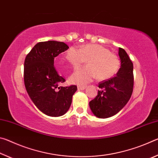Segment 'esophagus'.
<instances>
[{"label":"esophagus","instance_id":"esophagus-1","mask_svg":"<svg viewBox=\"0 0 158 158\" xmlns=\"http://www.w3.org/2000/svg\"><path fill=\"white\" fill-rule=\"evenodd\" d=\"M86 88V85H78L79 90H84Z\"/></svg>","mask_w":158,"mask_h":158}]
</instances>
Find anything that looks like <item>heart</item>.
I'll return each instance as SVG.
<instances>
[{
  "label": "heart",
  "mask_w": 158,
  "mask_h": 158,
  "mask_svg": "<svg viewBox=\"0 0 158 158\" xmlns=\"http://www.w3.org/2000/svg\"><path fill=\"white\" fill-rule=\"evenodd\" d=\"M65 58L77 69L86 62L89 65L80 68L69 77L72 84H85L97 78L100 81L109 79L118 73L121 60L118 56L111 52L108 48L100 44H85L81 49L72 47L67 51ZM58 64L64 69L63 61L59 59Z\"/></svg>",
  "instance_id": "obj_1"
}]
</instances>
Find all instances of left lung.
Returning <instances> with one entry per match:
<instances>
[{
  "instance_id": "8db88e82",
  "label": "left lung",
  "mask_w": 158,
  "mask_h": 158,
  "mask_svg": "<svg viewBox=\"0 0 158 158\" xmlns=\"http://www.w3.org/2000/svg\"><path fill=\"white\" fill-rule=\"evenodd\" d=\"M121 68L116 75L99 83L98 95L89 102L93 114L101 118L114 116L129 101L133 91V64L126 52L119 48Z\"/></svg>"
}]
</instances>
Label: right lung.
Returning a JSON list of instances; mask_svg holds the SVG:
<instances>
[{"label":"right lung","mask_w":158,"mask_h":158,"mask_svg":"<svg viewBox=\"0 0 158 158\" xmlns=\"http://www.w3.org/2000/svg\"><path fill=\"white\" fill-rule=\"evenodd\" d=\"M68 49L63 42H40L25 58L23 79L26 91L37 109L49 116L65 114L77 90L75 85L59 86L65 79L53 65L54 58Z\"/></svg>","instance_id":"add662e5"}]
</instances>
